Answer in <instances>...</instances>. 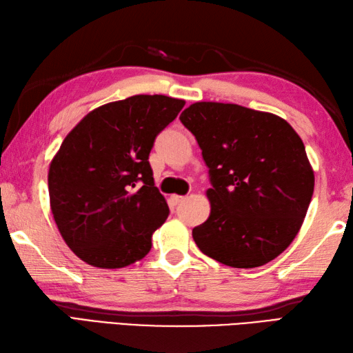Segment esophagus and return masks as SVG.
<instances>
[{"label":"esophagus","instance_id":"obj_1","mask_svg":"<svg viewBox=\"0 0 353 353\" xmlns=\"http://www.w3.org/2000/svg\"><path fill=\"white\" fill-rule=\"evenodd\" d=\"M183 200H185V197H183V196H171V199H170V201H171V205H172V206L181 205Z\"/></svg>","mask_w":353,"mask_h":353}]
</instances>
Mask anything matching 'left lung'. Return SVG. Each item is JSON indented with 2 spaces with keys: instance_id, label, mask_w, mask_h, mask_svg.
<instances>
[{
  "instance_id": "1",
  "label": "left lung",
  "mask_w": 353,
  "mask_h": 353,
  "mask_svg": "<svg viewBox=\"0 0 353 353\" xmlns=\"http://www.w3.org/2000/svg\"><path fill=\"white\" fill-rule=\"evenodd\" d=\"M209 168V219L192 229L208 256L235 268L267 264L301 229L314 171L301 137L268 112L194 103L181 115Z\"/></svg>"
}]
</instances>
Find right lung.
Returning a JSON list of instances; mask_svg holds the SVG:
<instances>
[{
  "label": "right lung",
  "mask_w": 353,
  "mask_h": 353,
  "mask_svg": "<svg viewBox=\"0 0 353 353\" xmlns=\"http://www.w3.org/2000/svg\"><path fill=\"white\" fill-rule=\"evenodd\" d=\"M183 106L167 95H133L89 112L63 139L48 172L51 212L89 265L121 268L152 249L170 209L148 156Z\"/></svg>",
  "instance_id": "right-lung-1"
}]
</instances>
